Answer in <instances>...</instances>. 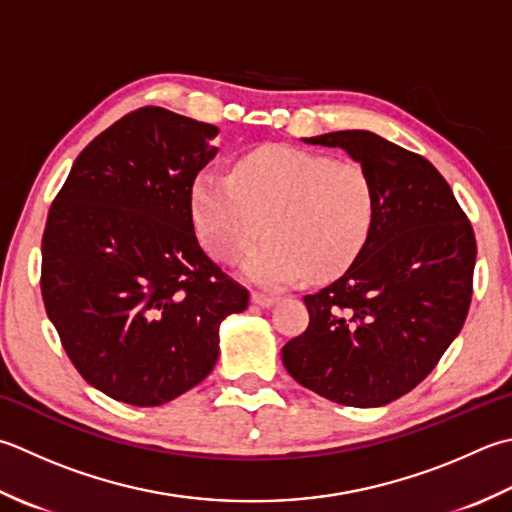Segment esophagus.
<instances>
[{
    "instance_id": "1",
    "label": "esophagus",
    "mask_w": 512,
    "mask_h": 512,
    "mask_svg": "<svg viewBox=\"0 0 512 512\" xmlns=\"http://www.w3.org/2000/svg\"><path fill=\"white\" fill-rule=\"evenodd\" d=\"M275 299H277L275 295H264V293H253V295H250V302L257 304V306H262V308L273 306Z\"/></svg>"
}]
</instances>
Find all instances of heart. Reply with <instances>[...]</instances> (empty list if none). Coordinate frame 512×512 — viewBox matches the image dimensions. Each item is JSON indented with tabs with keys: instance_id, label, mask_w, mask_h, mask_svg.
I'll return each instance as SVG.
<instances>
[{
	"instance_id": "heart-1",
	"label": "heart",
	"mask_w": 512,
	"mask_h": 512,
	"mask_svg": "<svg viewBox=\"0 0 512 512\" xmlns=\"http://www.w3.org/2000/svg\"><path fill=\"white\" fill-rule=\"evenodd\" d=\"M199 237L222 262L246 257L244 273L266 288H282L342 273L368 244L377 195L366 168L326 155L268 146L237 162L233 175L206 170L193 188Z\"/></svg>"
}]
</instances>
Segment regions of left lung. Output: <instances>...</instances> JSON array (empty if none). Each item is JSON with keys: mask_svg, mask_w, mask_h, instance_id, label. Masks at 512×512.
Wrapping results in <instances>:
<instances>
[{"mask_svg": "<svg viewBox=\"0 0 512 512\" xmlns=\"http://www.w3.org/2000/svg\"><path fill=\"white\" fill-rule=\"evenodd\" d=\"M306 144L342 148L375 184L368 244L333 284L306 295L310 322L282 348L290 377L330 402L373 408L410 393L462 330L477 242L426 157L370 130Z\"/></svg>", "mask_w": 512, "mask_h": 512, "instance_id": "8db88e82", "label": "left lung"}]
</instances>
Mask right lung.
<instances>
[{"mask_svg":"<svg viewBox=\"0 0 512 512\" xmlns=\"http://www.w3.org/2000/svg\"><path fill=\"white\" fill-rule=\"evenodd\" d=\"M217 126L144 106L97 135L48 210L42 297L70 362L130 406H162L213 370L219 324L248 308L193 226Z\"/></svg>","mask_w":512,"mask_h":512,"instance_id":"add662e5","label":"right lung"}]
</instances>
